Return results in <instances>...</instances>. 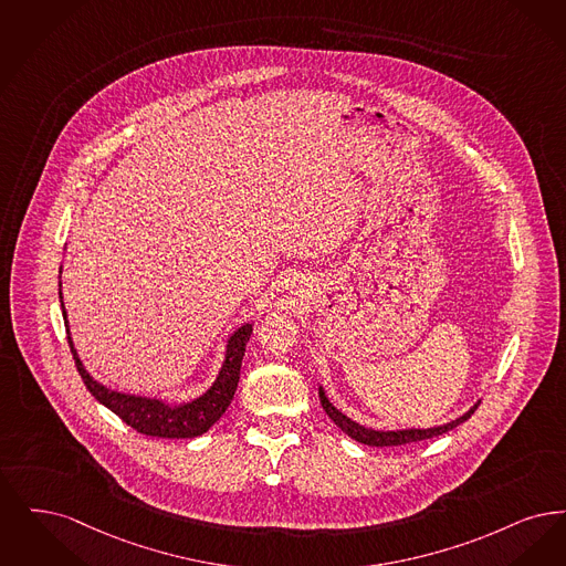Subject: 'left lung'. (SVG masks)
<instances>
[{"label":"left lung","instance_id":"1","mask_svg":"<svg viewBox=\"0 0 566 566\" xmlns=\"http://www.w3.org/2000/svg\"><path fill=\"white\" fill-rule=\"evenodd\" d=\"M321 397V406H323V410L327 412V417L332 418L343 431H345L348 438H353V440H357V442L368 443V446H401V443H412V442H422V440H429V438H438V436H442L446 431H450V429H454L457 424H461V422H465L475 410H478V406H480V401L469 410L468 415H463L461 418H457V420H452V422H446L442 427H433V429H403V431H374V429H366V427H361V424H357V422H353L350 418H346L343 412H338L332 403H329V399L325 397L323 394V389H319Z\"/></svg>","mask_w":566,"mask_h":566}]
</instances>
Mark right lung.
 Segmentation results:
<instances>
[{"label":"right lung","mask_w":566,"mask_h":566,"mask_svg":"<svg viewBox=\"0 0 566 566\" xmlns=\"http://www.w3.org/2000/svg\"><path fill=\"white\" fill-rule=\"evenodd\" d=\"M63 319H65V313H63ZM249 336H251V325H245L239 332H234L232 338L228 340L226 361L221 366L220 376L213 382V387L195 401L184 403V406H172V408L163 401H156V399L133 397V395L116 394V391L105 389L103 385H98L97 380L91 378V374L77 359L72 338H67V340H70L72 355H74L75 368L80 371L86 389L97 401H101L105 408H109L116 417L123 418V422L133 427L137 433H144L149 438L184 440V438L202 436L228 410L234 391H237V385H239L241 361L245 355Z\"/></svg>","instance_id":"add662e5"}]
</instances>
